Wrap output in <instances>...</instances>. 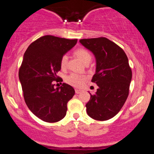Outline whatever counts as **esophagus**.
Masks as SVG:
<instances>
[{
	"mask_svg": "<svg viewBox=\"0 0 154 154\" xmlns=\"http://www.w3.org/2000/svg\"><path fill=\"white\" fill-rule=\"evenodd\" d=\"M75 93H77V94H79V93H82V91H81V90H79V89H76L75 90Z\"/></svg>",
	"mask_w": 154,
	"mask_h": 154,
	"instance_id": "esophagus-1",
	"label": "esophagus"
}]
</instances>
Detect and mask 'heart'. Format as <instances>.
Wrapping results in <instances>:
<instances>
[{
  "instance_id": "b5f03b06",
  "label": "heart",
  "mask_w": 154,
  "mask_h": 154,
  "mask_svg": "<svg viewBox=\"0 0 154 154\" xmlns=\"http://www.w3.org/2000/svg\"><path fill=\"white\" fill-rule=\"evenodd\" d=\"M75 55L82 63L86 62L88 60H91V54L88 50L85 48H78L75 51ZM67 62V56L63 55L60 60V66L62 69L66 68ZM86 80V77L85 75H79L77 73H72L66 77V81L71 85L76 88L82 87Z\"/></svg>"
}]
</instances>
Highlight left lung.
<instances>
[{"label":"left lung","instance_id":"8db88e82","mask_svg":"<svg viewBox=\"0 0 154 154\" xmlns=\"http://www.w3.org/2000/svg\"><path fill=\"white\" fill-rule=\"evenodd\" d=\"M80 43L95 55L96 71L91 82L98 88L91 94L86 110L98 121L111 119L119 113L128 98L132 69L122 48L106 38L82 39Z\"/></svg>","mask_w":154,"mask_h":154}]
</instances>
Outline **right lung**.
Returning a JSON list of instances; mask_svg holds the SVG:
<instances>
[{"label": "right lung", "instance_id": "right-lung-1", "mask_svg": "<svg viewBox=\"0 0 154 154\" xmlns=\"http://www.w3.org/2000/svg\"><path fill=\"white\" fill-rule=\"evenodd\" d=\"M77 39L45 35L32 42L25 51L19 70L24 101L39 119L56 122L66 116L67 103L75 95L74 88L63 83L54 88V81H63L57 76L61 70V58L76 45Z\"/></svg>", "mask_w": 154, "mask_h": 154}]
</instances>
